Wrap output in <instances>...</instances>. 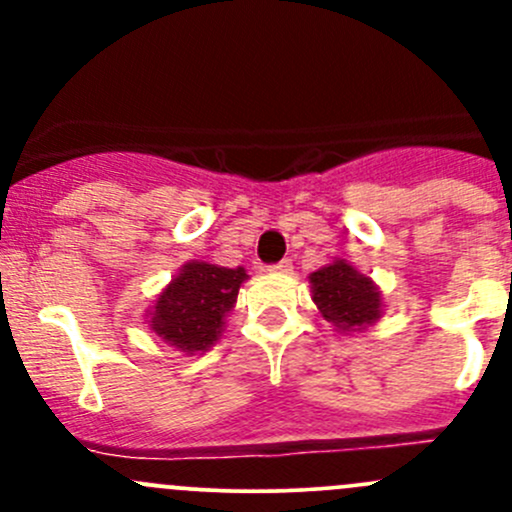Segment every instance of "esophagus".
Wrapping results in <instances>:
<instances>
[{"mask_svg": "<svg viewBox=\"0 0 512 512\" xmlns=\"http://www.w3.org/2000/svg\"><path fill=\"white\" fill-rule=\"evenodd\" d=\"M270 270L280 272V275H287V272H292V262L280 260V262H275V265H270Z\"/></svg>", "mask_w": 512, "mask_h": 512, "instance_id": "esophagus-1", "label": "esophagus"}]
</instances>
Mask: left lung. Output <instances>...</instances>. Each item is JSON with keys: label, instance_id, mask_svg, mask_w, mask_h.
I'll return each instance as SVG.
<instances>
[{"label": "left lung", "instance_id": "1", "mask_svg": "<svg viewBox=\"0 0 512 512\" xmlns=\"http://www.w3.org/2000/svg\"><path fill=\"white\" fill-rule=\"evenodd\" d=\"M309 282H312V297L319 312L334 327L354 332L379 319L381 299L374 282L359 275L349 262H332L312 272Z\"/></svg>", "mask_w": 512, "mask_h": 512}]
</instances>
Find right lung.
<instances>
[{"instance_id": "right-lung-1", "label": "right lung", "mask_w": 512, "mask_h": 512, "mask_svg": "<svg viewBox=\"0 0 512 512\" xmlns=\"http://www.w3.org/2000/svg\"><path fill=\"white\" fill-rule=\"evenodd\" d=\"M245 277L242 267L188 262L158 297L153 332L180 352H205L218 339Z\"/></svg>"}]
</instances>
